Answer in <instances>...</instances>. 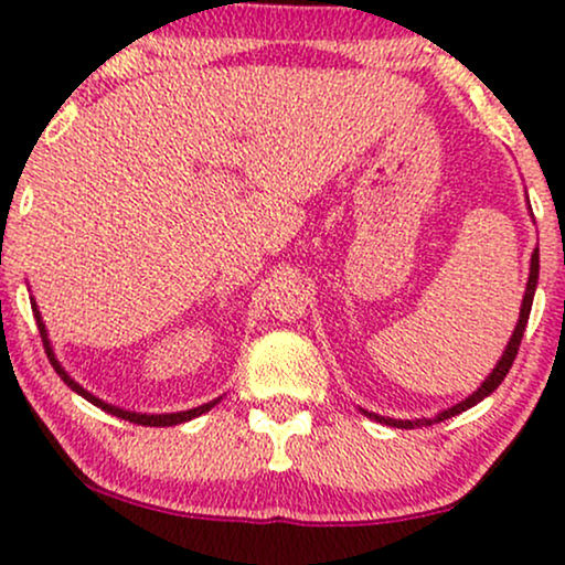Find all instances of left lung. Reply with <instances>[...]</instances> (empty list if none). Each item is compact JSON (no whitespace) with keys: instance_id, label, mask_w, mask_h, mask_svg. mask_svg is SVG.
Listing matches in <instances>:
<instances>
[{"instance_id":"obj_1","label":"left lung","mask_w":565,"mask_h":565,"mask_svg":"<svg viewBox=\"0 0 565 565\" xmlns=\"http://www.w3.org/2000/svg\"><path fill=\"white\" fill-rule=\"evenodd\" d=\"M529 211H532V205H529ZM536 280H540V248H534L532 254V267H529V282H526V294H523V301H521V315H519V322H515V330L513 335H510L505 351H502L500 362L494 364V370L483 377V383L479 388L473 391V394L466 396L460 404H455V407L444 409V413L434 415V417H420V420H396V417H383V415H375V413H367V409H362L364 415L370 417V420H377L383 423V426H391V428H417V426H434V423H441L447 420V417H455L460 413H466V409L476 407L481 399H487L492 391L500 386L502 381H505V375L510 373V367H513V360L515 354H519V347H521V338H523V330H526V322H529V315H532V303H534V290H536Z\"/></svg>"}]
</instances>
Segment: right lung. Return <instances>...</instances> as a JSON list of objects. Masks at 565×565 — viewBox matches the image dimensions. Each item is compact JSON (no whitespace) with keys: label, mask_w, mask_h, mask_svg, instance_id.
Instances as JSON below:
<instances>
[{"label":"right lung","mask_w":565,"mask_h":565,"mask_svg":"<svg viewBox=\"0 0 565 565\" xmlns=\"http://www.w3.org/2000/svg\"><path fill=\"white\" fill-rule=\"evenodd\" d=\"M31 309H33V317H36L39 333H42L44 351H46V356H50V362H52V367H55V373H57L60 377H63V381H65V386H68L71 391H76L78 396H84V399L95 404V407L105 409V413H110V415L121 417V420L137 423V426H156V428H166V426H179V423H188V420H192V417H198V415L209 413L211 407H216V404L222 402V396H218V399H211V402H205V404H201V407L184 409V413H163V415H148V413H131V409H121V407H116V404H108V402L97 399L95 394H89V391H86L84 386H78V383L73 381V377H71L68 373H65V367H63V364L57 362V356H55V349H52V343H50V335H46V328H44V320H42V311H39L36 301H33V298H31Z\"/></svg>","instance_id":"right-lung-1"}]
</instances>
